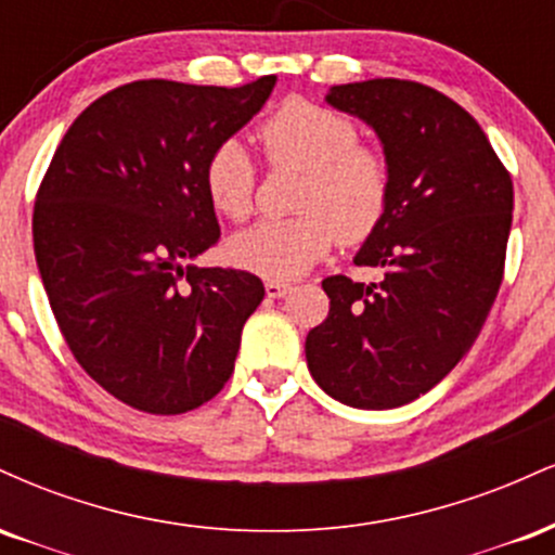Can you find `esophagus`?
<instances>
[{"mask_svg":"<svg viewBox=\"0 0 555 555\" xmlns=\"http://www.w3.org/2000/svg\"><path fill=\"white\" fill-rule=\"evenodd\" d=\"M289 289H292V286L284 284V282H266V295H269L271 299L284 297Z\"/></svg>","mask_w":555,"mask_h":555,"instance_id":"1","label":"esophagus"}]
</instances>
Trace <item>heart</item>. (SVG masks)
<instances>
[{"instance_id":"b5f03b06","label":"heart","mask_w":555,"mask_h":555,"mask_svg":"<svg viewBox=\"0 0 555 555\" xmlns=\"http://www.w3.org/2000/svg\"><path fill=\"white\" fill-rule=\"evenodd\" d=\"M273 167L305 171L295 208L299 216L260 224L227 242V258L242 271L284 282L318 263L339 237L360 245L384 224L393 177L384 151L360 143L358 127L313 101H286L260 125ZM258 171L240 140L227 138L208 154L203 188L221 216L247 219L256 201Z\"/></svg>"}]
</instances>
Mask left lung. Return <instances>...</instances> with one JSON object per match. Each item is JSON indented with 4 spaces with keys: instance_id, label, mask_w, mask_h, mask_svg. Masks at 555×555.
I'll return each mask as SVG.
<instances>
[{
    "instance_id": "left-lung-1",
    "label": "left lung",
    "mask_w": 555,
    "mask_h": 555,
    "mask_svg": "<svg viewBox=\"0 0 555 555\" xmlns=\"http://www.w3.org/2000/svg\"><path fill=\"white\" fill-rule=\"evenodd\" d=\"M326 101L373 127L393 193L354 256L384 279H323L328 318L305 339V358L328 397L391 410L443 380L480 334L503 279L512 175L473 114L423 82H347Z\"/></svg>"
}]
</instances>
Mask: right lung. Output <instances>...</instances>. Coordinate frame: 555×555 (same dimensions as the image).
Wrapping results in <instances>:
<instances>
[{"instance_id":"add662e5","label":"right lung","mask_w":555,"mask_h":555,"mask_svg":"<svg viewBox=\"0 0 555 555\" xmlns=\"http://www.w3.org/2000/svg\"><path fill=\"white\" fill-rule=\"evenodd\" d=\"M240 88L135 80L69 125L34 208V250L69 352L114 399L151 415L206 404L234 371L256 273L197 269L219 242L206 158L266 104Z\"/></svg>"}]
</instances>
